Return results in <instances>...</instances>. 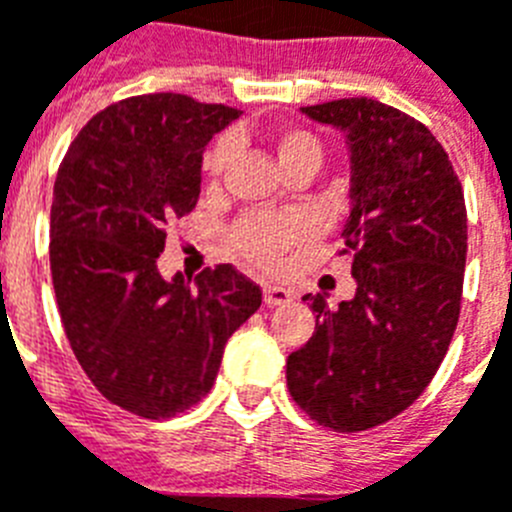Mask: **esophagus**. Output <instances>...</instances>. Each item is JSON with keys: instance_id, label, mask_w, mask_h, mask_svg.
I'll return each instance as SVG.
<instances>
[{"instance_id": "34e87169", "label": "esophagus", "mask_w": 512, "mask_h": 512, "mask_svg": "<svg viewBox=\"0 0 512 512\" xmlns=\"http://www.w3.org/2000/svg\"><path fill=\"white\" fill-rule=\"evenodd\" d=\"M292 292L284 287H274V284H266L264 287V302L269 307H279V305H287V302H292Z\"/></svg>"}]
</instances>
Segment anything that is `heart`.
<instances>
[{
	"instance_id": "1",
	"label": "heart",
	"mask_w": 512,
	"mask_h": 512,
	"mask_svg": "<svg viewBox=\"0 0 512 512\" xmlns=\"http://www.w3.org/2000/svg\"><path fill=\"white\" fill-rule=\"evenodd\" d=\"M274 153L282 166L284 174L289 171L310 166L318 171L320 161H323V146L320 140L312 133L300 128H287L279 130L274 135ZM233 158V143L230 140H220L205 158V171L210 176V182H220L225 169L230 166ZM307 233V225L302 223L300 217L292 215H253L246 217L238 228L233 230V243L235 248L246 256V259L256 261V264H274L287 248L295 246L302 241V235Z\"/></svg>"
}]
</instances>
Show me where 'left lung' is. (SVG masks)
Instances as JSON below:
<instances>
[{
    "label": "left lung",
    "mask_w": 512,
    "mask_h": 512,
    "mask_svg": "<svg viewBox=\"0 0 512 512\" xmlns=\"http://www.w3.org/2000/svg\"><path fill=\"white\" fill-rule=\"evenodd\" d=\"M343 133L356 295H305L315 333L287 359L292 400L325 428L356 433L410 408L456 330L467 207L443 146L405 112L351 97L300 107Z\"/></svg>",
    "instance_id": "obj_1"
}]
</instances>
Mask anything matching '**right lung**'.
Returning a JSON list of instances; mask_svg holds the SVG:
<instances>
[{
    "label": "right lung",
    "instance_id": "right-lung-1",
    "mask_svg": "<svg viewBox=\"0 0 512 512\" xmlns=\"http://www.w3.org/2000/svg\"><path fill=\"white\" fill-rule=\"evenodd\" d=\"M241 112L187 94L110 104L81 128L53 187L51 274L81 369L104 397L171 418L207 395L228 338L261 305L230 264L184 282L156 259L200 200L202 153Z\"/></svg>",
    "mask_w": 512,
    "mask_h": 512
}]
</instances>
